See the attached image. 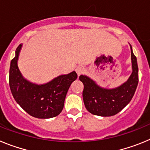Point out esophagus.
<instances>
[{"mask_svg": "<svg viewBox=\"0 0 150 150\" xmlns=\"http://www.w3.org/2000/svg\"><path fill=\"white\" fill-rule=\"evenodd\" d=\"M75 71H76V74H78V76H79V75H81L85 72V68L82 66H78V67H76Z\"/></svg>", "mask_w": 150, "mask_h": 150, "instance_id": "obj_1", "label": "esophagus"}]
</instances>
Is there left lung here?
Returning <instances> with one entry per match:
<instances>
[{
	"label": "left lung",
	"mask_w": 150,
	"mask_h": 150,
	"mask_svg": "<svg viewBox=\"0 0 150 150\" xmlns=\"http://www.w3.org/2000/svg\"><path fill=\"white\" fill-rule=\"evenodd\" d=\"M132 51L133 72L126 83L114 89H106L98 86L91 79L79 76L84 85L83 98L87 110L91 114L111 116L117 114L131 101L138 84V66L137 58Z\"/></svg>",
	"instance_id": "left-lung-1"
}]
</instances>
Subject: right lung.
<instances>
[{"mask_svg":"<svg viewBox=\"0 0 150 150\" xmlns=\"http://www.w3.org/2000/svg\"><path fill=\"white\" fill-rule=\"evenodd\" d=\"M22 47L19 44L10 67L9 84L12 95L20 107L30 116L50 119L60 114L69 87L77 78L75 71L55 78L45 85L33 84L22 77L17 61Z\"/></svg>","mask_w":150,"mask_h":150,"instance_id":"obj_1","label":"right lung"}]
</instances>
